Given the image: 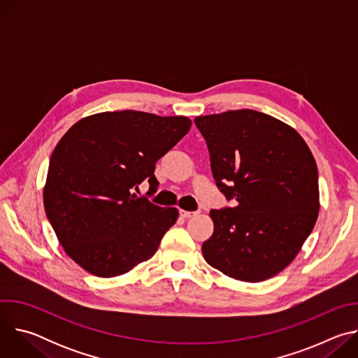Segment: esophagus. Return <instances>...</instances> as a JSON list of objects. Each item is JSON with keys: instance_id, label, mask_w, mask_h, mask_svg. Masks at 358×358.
Instances as JSON below:
<instances>
[{"instance_id": "obj_1", "label": "esophagus", "mask_w": 358, "mask_h": 358, "mask_svg": "<svg viewBox=\"0 0 358 358\" xmlns=\"http://www.w3.org/2000/svg\"><path fill=\"white\" fill-rule=\"evenodd\" d=\"M180 215L182 218H192L196 215V213H192V211H185V210H180Z\"/></svg>"}]
</instances>
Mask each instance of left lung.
<instances>
[{
    "label": "left lung",
    "instance_id": "left-lung-1",
    "mask_svg": "<svg viewBox=\"0 0 358 358\" xmlns=\"http://www.w3.org/2000/svg\"><path fill=\"white\" fill-rule=\"evenodd\" d=\"M218 188L234 208L213 210L203 259L224 275L257 283L297 257L319 217L316 160L303 137L269 115L242 109L198 116Z\"/></svg>",
    "mask_w": 358,
    "mask_h": 358
}]
</instances>
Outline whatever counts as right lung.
I'll list each match as a JSON object with an SVG mask.
<instances>
[{
	"instance_id": "add662e5",
	"label": "right lung",
	"mask_w": 358,
	"mask_h": 358,
	"mask_svg": "<svg viewBox=\"0 0 358 358\" xmlns=\"http://www.w3.org/2000/svg\"><path fill=\"white\" fill-rule=\"evenodd\" d=\"M185 116L103 112L76 122L50 156L43 208L68 257L90 275L115 278L148 261L178 210L133 192L189 130Z\"/></svg>"
}]
</instances>
